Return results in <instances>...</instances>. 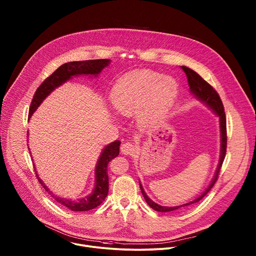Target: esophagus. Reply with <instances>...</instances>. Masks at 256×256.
I'll return each mask as SVG.
<instances>
[{"label": "esophagus", "mask_w": 256, "mask_h": 256, "mask_svg": "<svg viewBox=\"0 0 256 256\" xmlns=\"http://www.w3.org/2000/svg\"><path fill=\"white\" fill-rule=\"evenodd\" d=\"M120 151H122V153L124 154V155H132V154H134V152L136 151V147H134V144L128 142H124V144H122Z\"/></svg>", "instance_id": "esophagus-1"}]
</instances>
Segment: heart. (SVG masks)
<instances>
[{"mask_svg":"<svg viewBox=\"0 0 256 256\" xmlns=\"http://www.w3.org/2000/svg\"><path fill=\"white\" fill-rule=\"evenodd\" d=\"M177 91V83L171 77H162L151 70H136L118 80L110 99L116 110L122 116H132L142 106L138 120L144 124H152L171 106Z\"/></svg>","mask_w":256,"mask_h":256,"instance_id":"obj_1","label":"heart"}]
</instances>
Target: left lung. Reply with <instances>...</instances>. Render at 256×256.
<instances>
[{
	"label": "left lung",
	"mask_w": 256,
	"mask_h": 256,
	"mask_svg": "<svg viewBox=\"0 0 256 256\" xmlns=\"http://www.w3.org/2000/svg\"><path fill=\"white\" fill-rule=\"evenodd\" d=\"M182 70L186 74L188 77V86H190V93L202 103H204V105H206L210 109H212V112L218 118V124H220V142H221V147H220V158H218V167L216 169V172L214 174V177L212 179V181L210 182L208 186L206 188V190L196 198H194L192 202H188L186 204H180V206H160L158 204H156L155 202H153L148 196L146 194V192L144 190V188L140 184V181H138L140 184V192L142 194V196L144 198V200L147 202V204L155 210L157 212H173V210H177L180 208H186L188 206H192L196 202H198L204 196L208 194V192L212 190V188L214 186V184H216V181L218 179V172H220V169L222 167L223 161L225 159V155H226V148H227V132H226V116H225V112H224V106L222 103V100L218 96V94L216 92V90L208 83L206 82L196 72H194V70L182 66Z\"/></svg>",
	"instance_id": "obj_1"
}]
</instances>
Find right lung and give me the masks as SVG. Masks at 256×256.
<instances>
[{"instance_id": "1", "label": "right lung", "mask_w": 256, "mask_h": 256, "mask_svg": "<svg viewBox=\"0 0 256 256\" xmlns=\"http://www.w3.org/2000/svg\"><path fill=\"white\" fill-rule=\"evenodd\" d=\"M110 60H90L83 62H70L62 64L52 74L46 79L42 84L36 90L32 102L30 104L29 116L28 118H31L36 109L44 102V100L56 88L64 84L66 82L72 79V77L78 76H89V77H98L100 72L106 66L110 64ZM120 140H116L112 142L106 144L101 151V154L97 160L95 166V182L94 188L91 194L88 196L79 198V200H72L56 196L52 192L40 179L38 173V181L44 186V188L50 194L54 200L64 206L68 208L70 210L74 212H85L90 210L102 204L108 194V173H107V165L112 159L118 156L120 154ZM29 149V148H28ZM35 167V165H34ZM36 171V169H35Z\"/></svg>"}]
</instances>
